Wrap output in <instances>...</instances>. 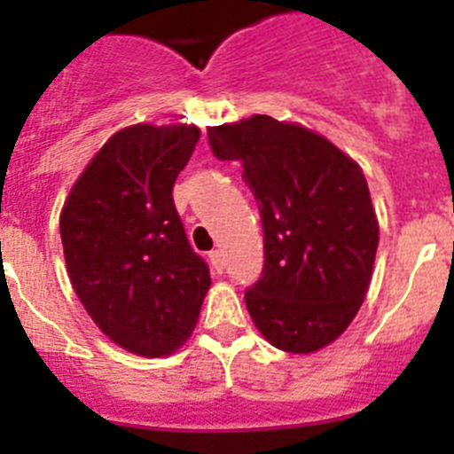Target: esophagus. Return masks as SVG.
I'll return each mask as SVG.
<instances>
[{"mask_svg":"<svg viewBox=\"0 0 454 454\" xmlns=\"http://www.w3.org/2000/svg\"><path fill=\"white\" fill-rule=\"evenodd\" d=\"M208 259H211V266H214L215 270L223 272V266H224V263H223V252H220V250H211V252H208Z\"/></svg>","mask_w":454,"mask_h":454,"instance_id":"1","label":"esophagus"}]
</instances>
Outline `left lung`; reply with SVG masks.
<instances>
[{
	"instance_id": "obj_1",
	"label": "left lung",
	"mask_w": 454,
	"mask_h": 454,
	"mask_svg": "<svg viewBox=\"0 0 454 454\" xmlns=\"http://www.w3.org/2000/svg\"><path fill=\"white\" fill-rule=\"evenodd\" d=\"M262 211L263 270L246 291L256 330L293 355L339 339L366 298L380 227L362 168L300 124L252 115L208 127Z\"/></svg>"
}]
</instances>
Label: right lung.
Wrapping results in <instances>:
<instances>
[{
    "label": "right lung",
    "instance_id": "obj_1",
    "mask_svg": "<svg viewBox=\"0 0 454 454\" xmlns=\"http://www.w3.org/2000/svg\"><path fill=\"white\" fill-rule=\"evenodd\" d=\"M198 140L192 124L127 127L104 143L63 204V254L77 298L108 339L140 356L177 350L211 286L172 200Z\"/></svg>",
    "mask_w": 454,
    "mask_h": 454
}]
</instances>
